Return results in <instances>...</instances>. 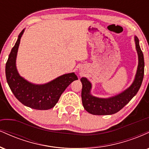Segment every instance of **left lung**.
Here are the masks:
<instances>
[{"label": "left lung", "instance_id": "8db88e82", "mask_svg": "<svg viewBox=\"0 0 149 149\" xmlns=\"http://www.w3.org/2000/svg\"><path fill=\"white\" fill-rule=\"evenodd\" d=\"M135 46L138 54V66L134 80L129 88L123 92L109 98H100L91 94L92 83L88 78L83 77L80 79L83 88L81 97L83 107L92 115H112L118 112L136 95L139 91L144 73V59L139 46L138 38L134 36Z\"/></svg>", "mask_w": 149, "mask_h": 149}]
</instances>
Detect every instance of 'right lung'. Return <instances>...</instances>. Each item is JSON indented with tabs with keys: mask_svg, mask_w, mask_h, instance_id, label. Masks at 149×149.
<instances>
[{
	"mask_svg": "<svg viewBox=\"0 0 149 149\" xmlns=\"http://www.w3.org/2000/svg\"><path fill=\"white\" fill-rule=\"evenodd\" d=\"M24 31V29L19 35L7 61V82L15 97L26 107L37 110L50 109L56 105L66 88L73 81L78 80V77L74 73H69L57 77L49 83L36 85L20 76L17 69L16 59L20 39Z\"/></svg>",
	"mask_w": 149,
	"mask_h": 149,
	"instance_id": "1",
	"label": "right lung"
}]
</instances>
